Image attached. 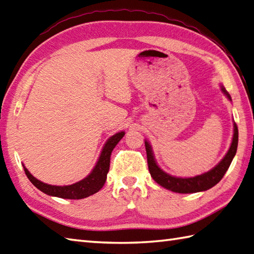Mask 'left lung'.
<instances>
[{"label": "left lung", "instance_id": "8db88e82", "mask_svg": "<svg viewBox=\"0 0 254 254\" xmlns=\"http://www.w3.org/2000/svg\"><path fill=\"white\" fill-rule=\"evenodd\" d=\"M222 90L223 93L227 96V98L231 100L230 95L227 93V90H226L223 86ZM237 147H238V127H237V124L234 123L233 142H231L227 154H226L225 157L220 160V163L215 166L213 169L205 172V174L191 178H180L167 174V172L159 168V166L155 160L152 146H150L147 141H145V148H146L147 164L150 176H152L153 179L163 188L177 193H195L206 191L208 189L216 186L217 183L223 179L226 171L228 170L231 161H233L237 153Z\"/></svg>", "mask_w": 254, "mask_h": 254}]
</instances>
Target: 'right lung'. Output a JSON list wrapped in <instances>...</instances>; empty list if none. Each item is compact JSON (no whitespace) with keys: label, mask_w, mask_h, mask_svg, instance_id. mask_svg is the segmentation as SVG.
<instances>
[{"label":"right lung","mask_w":254,"mask_h":254,"mask_svg":"<svg viewBox=\"0 0 254 254\" xmlns=\"http://www.w3.org/2000/svg\"><path fill=\"white\" fill-rule=\"evenodd\" d=\"M124 134L126 133L123 131L119 132L108 139L104 148L101 150L98 161H97L93 171H91L87 177L84 178L83 180H80L76 183H73L71 186L61 187L47 185V183H44L40 180L36 179V178L28 171V169L24 166L25 174L32 185L37 189H39L40 191L48 194V195L68 199H80L87 197L89 195H93V194L98 192L100 189L104 187L107 179V174L108 171H109L110 167L111 153L113 148L116 147V145L120 142V139L124 136Z\"/></svg>","instance_id":"obj_1"}]
</instances>
